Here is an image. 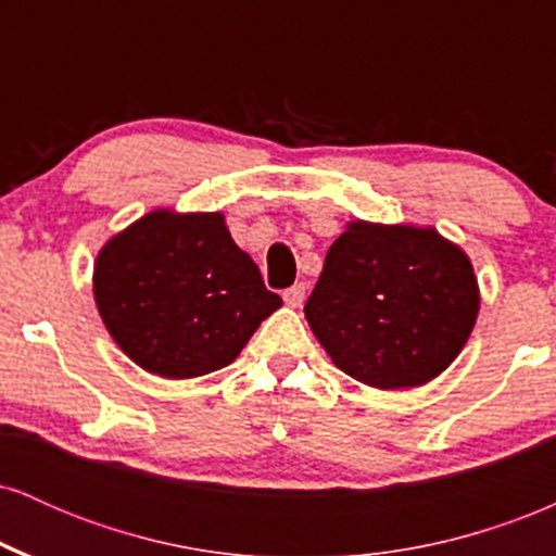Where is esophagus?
Segmentation results:
<instances>
[{
  "instance_id": "34e87169",
  "label": "esophagus",
  "mask_w": 556,
  "mask_h": 556,
  "mask_svg": "<svg viewBox=\"0 0 556 556\" xmlns=\"http://www.w3.org/2000/svg\"><path fill=\"white\" fill-rule=\"evenodd\" d=\"M282 298H285V303L290 305V308H300V305H303V300H305V285H292L290 290L282 292Z\"/></svg>"
}]
</instances>
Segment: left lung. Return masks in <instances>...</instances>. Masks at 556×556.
Segmentation results:
<instances>
[{"mask_svg": "<svg viewBox=\"0 0 556 556\" xmlns=\"http://www.w3.org/2000/svg\"><path fill=\"white\" fill-rule=\"evenodd\" d=\"M478 308L468 253L437 227L355 219L331 242L303 311L340 371L394 392L446 371Z\"/></svg>", "mask_w": 556, "mask_h": 556, "instance_id": "left-lung-1", "label": "left lung"}]
</instances>
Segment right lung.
<instances>
[{
    "instance_id": "right-lung-1",
    "label": "right lung",
    "mask_w": 556,
    "mask_h": 556,
    "mask_svg": "<svg viewBox=\"0 0 556 556\" xmlns=\"http://www.w3.org/2000/svg\"><path fill=\"white\" fill-rule=\"evenodd\" d=\"M93 300L117 348L162 379L229 366L282 305L225 214L175 208H154L101 245Z\"/></svg>"
}]
</instances>
